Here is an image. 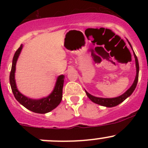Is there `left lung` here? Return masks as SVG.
I'll use <instances>...</instances> for the list:
<instances>
[{
    "label": "left lung",
    "instance_id": "8db88e82",
    "mask_svg": "<svg viewBox=\"0 0 148 148\" xmlns=\"http://www.w3.org/2000/svg\"><path fill=\"white\" fill-rule=\"evenodd\" d=\"M130 44V43H129ZM131 46V45H130ZM134 56H135V64H136V69H137V74L136 77H135V79L134 81L133 84L131 86V87L128 89L127 92H125L123 95H122L120 97H117L114 98H101V97H97L92 96L90 94L88 93L86 90H85V92H86V95H87L88 97L90 99L91 101H92L93 102L96 103V104H99V105L104 106V107H114V106L118 105L119 104H120L121 102H123L125 99H126L128 97L132 95V92H134L135 89L136 88L137 84H138V76H139V64H138V58H137L136 55H135V52H134Z\"/></svg>",
    "mask_w": 148,
    "mask_h": 148
}]
</instances>
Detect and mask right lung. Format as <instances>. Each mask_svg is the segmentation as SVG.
<instances>
[{"label":"right lung","instance_id":"obj_1","mask_svg":"<svg viewBox=\"0 0 148 148\" xmlns=\"http://www.w3.org/2000/svg\"><path fill=\"white\" fill-rule=\"evenodd\" d=\"M22 47L23 46L21 45L13 56L11 71H10V84L12 92H13L16 100L28 110H31L34 112L40 113V114H45V113L49 112L53 109L56 108L62 101L64 76L61 75L58 77L54 89L51 92V94L46 97L39 99H33L26 97V96L21 94L16 87V82H15V71H16V62H17L21 51Z\"/></svg>","mask_w":148,"mask_h":148}]
</instances>
